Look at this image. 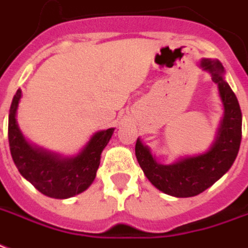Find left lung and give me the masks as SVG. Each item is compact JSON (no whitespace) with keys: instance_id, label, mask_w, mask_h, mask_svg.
Masks as SVG:
<instances>
[{"instance_id":"obj_1","label":"left lung","mask_w":248,"mask_h":248,"mask_svg":"<svg viewBox=\"0 0 248 248\" xmlns=\"http://www.w3.org/2000/svg\"><path fill=\"white\" fill-rule=\"evenodd\" d=\"M200 67L212 75L224 107V117L212 147L205 154L162 165L139 138L135 144L138 162L149 182L160 191L177 198L199 195L217 182L232 168L241 145L242 111L237 96L224 78V66L217 60L204 58Z\"/></svg>"}]
</instances>
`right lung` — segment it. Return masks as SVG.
Listing matches in <instances>:
<instances>
[{
    "instance_id": "right-lung-1",
    "label": "right lung",
    "mask_w": 248,
    "mask_h": 248,
    "mask_svg": "<svg viewBox=\"0 0 248 248\" xmlns=\"http://www.w3.org/2000/svg\"><path fill=\"white\" fill-rule=\"evenodd\" d=\"M20 97L22 91L18 90L9 113V145L19 173L49 198L67 199L86 191L96 177L101 152L110 140L114 128L96 132L77 156L62 157L26 140L16 122Z\"/></svg>"
}]
</instances>
